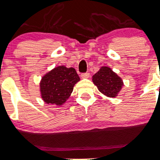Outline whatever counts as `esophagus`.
<instances>
[{
  "instance_id": "1",
  "label": "esophagus",
  "mask_w": 160,
  "mask_h": 160,
  "mask_svg": "<svg viewBox=\"0 0 160 160\" xmlns=\"http://www.w3.org/2000/svg\"><path fill=\"white\" fill-rule=\"evenodd\" d=\"M89 76H90L89 72H84V73L81 74V77H82V78H89Z\"/></svg>"
}]
</instances>
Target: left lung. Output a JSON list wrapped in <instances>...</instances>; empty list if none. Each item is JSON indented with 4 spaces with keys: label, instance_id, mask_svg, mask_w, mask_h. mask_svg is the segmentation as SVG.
<instances>
[{
    "label": "left lung",
    "instance_id": "8db88e82",
    "mask_svg": "<svg viewBox=\"0 0 160 160\" xmlns=\"http://www.w3.org/2000/svg\"><path fill=\"white\" fill-rule=\"evenodd\" d=\"M92 82L98 90L108 97H115L122 89L123 82L111 69L102 67L92 76Z\"/></svg>",
    "mask_w": 160,
    "mask_h": 160
}]
</instances>
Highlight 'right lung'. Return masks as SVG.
<instances>
[{"label":"right lung","instance_id":"right-lung-1","mask_svg":"<svg viewBox=\"0 0 160 160\" xmlns=\"http://www.w3.org/2000/svg\"><path fill=\"white\" fill-rule=\"evenodd\" d=\"M79 80L74 68L64 66L54 68L41 81V97L47 104L62 105L70 97L74 85Z\"/></svg>","mask_w":160,"mask_h":160}]
</instances>
